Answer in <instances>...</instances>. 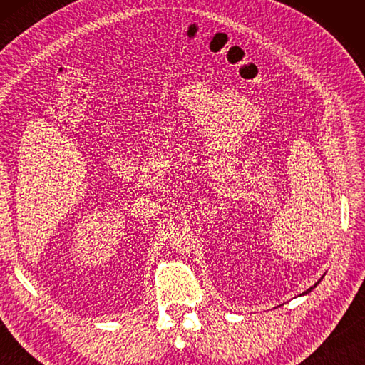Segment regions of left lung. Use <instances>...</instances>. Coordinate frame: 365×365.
Wrapping results in <instances>:
<instances>
[{
	"label": "left lung",
	"mask_w": 365,
	"mask_h": 365,
	"mask_svg": "<svg viewBox=\"0 0 365 365\" xmlns=\"http://www.w3.org/2000/svg\"><path fill=\"white\" fill-rule=\"evenodd\" d=\"M322 279H323V276H322V277H320V279H319V282H315V284H314V285H312V287H311V289H307V290H306V292H304V293H301V294H299V297H302V294H307V293H311V292H312V290H314V289H315V287H317V285H319V284H320V281H322Z\"/></svg>",
	"instance_id": "left-lung-1"
}]
</instances>
